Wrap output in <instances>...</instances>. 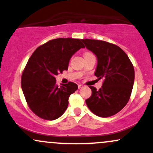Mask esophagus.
Returning <instances> with one entry per match:
<instances>
[{
  "label": "esophagus",
  "mask_w": 153,
  "mask_h": 153,
  "mask_svg": "<svg viewBox=\"0 0 153 153\" xmlns=\"http://www.w3.org/2000/svg\"><path fill=\"white\" fill-rule=\"evenodd\" d=\"M84 86L82 85H81V84H79L78 85V88L79 89H80V88H83Z\"/></svg>",
  "instance_id": "1"
}]
</instances>
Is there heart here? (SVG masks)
Listing matches in <instances>:
<instances>
[{"instance_id":"obj_1","label":"heart","mask_w":153,"mask_h":153,"mask_svg":"<svg viewBox=\"0 0 153 153\" xmlns=\"http://www.w3.org/2000/svg\"><path fill=\"white\" fill-rule=\"evenodd\" d=\"M87 54H89V53H87Z\"/></svg>"}]
</instances>
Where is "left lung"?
Here are the masks:
<instances>
[{
	"instance_id": "left-lung-1",
	"label": "left lung",
	"mask_w": 153,
	"mask_h": 153,
	"mask_svg": "<svg viewBox=\"0 0 153 153\" xmlns=\"http://www.w3.org/2000/svg\"><path fill=\"white\" fill-rule=\"evenodd\" d=\"M88 50L97 57L95 75L103 79L102 87L97 91L90 86L92 95L85 100L94 114L108 117L120 111L126 106L134 80V70L127 54L114 44L96 39H82Z\"/></svg>"
}]
</instances>
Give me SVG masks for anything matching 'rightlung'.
<instances>
[{
    "mask_svg": "<svg viewBox=\"0 0 153 153\" xmlns=\"http://www.w3.org/2000/svg\"><path fill=\"white\" fill-rule=\"evenodd\" d=\"M82 39L58 38L36 48L22 75V88L30 109L40 118L54 120L68 106V99L78 89L69 82L58 86L55 76L68 68L72 56L84 48Z\"/></svg>",
    "mask_w": 153,
    "mask_h": 153,
    "instance_id": "add662e5",
    "label": "right lung"
}]
</instances>
